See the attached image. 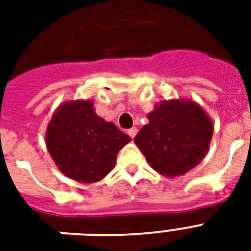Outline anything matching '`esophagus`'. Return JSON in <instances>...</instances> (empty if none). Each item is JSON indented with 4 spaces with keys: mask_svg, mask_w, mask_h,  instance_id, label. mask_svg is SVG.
Segmentation results:
<instances>
[{
    "mask_svg": "<svg viewBox=\"0 0 251 251\" xmlns=\"http://www.w3.org/2000/svg\"><path fill=\"white\" fill-rule=\"evenodd\" d=\"M137 127H131V129H129L127 130V134H129L130 135V138H131V139H133L134 137H135V135H137Z\"/></svg>",
    "mask_w": 251,
    "mask_h": 251,
    "instance_id": "1",
    "label": "esophagus"
}]
</instances>
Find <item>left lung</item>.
Returning <instances> with one entry per match:
<instances>
[{"mask_svg":"<svg viewBox=\"0 0 251 251\" xmlns=\"http://www.w3.org/2000/svg\"><path fill=\"white\" fill-rule=\"evenodd\" d=\"M134 138L150 165L167 177L185 175L206 155L214 125L191 100H164Z\"/></svg>","mask_w":251,"mask_h":251,"instance_id":"1","label":"left lung"}]
</instances>
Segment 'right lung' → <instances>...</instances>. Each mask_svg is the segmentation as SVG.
Masks as SVG:
<instances>
[{"label":"right lung","instance_id":"obj_1","mask_svg":"<svg viewBox=\"0 0 251 251\" xmlns=\"http://www.w3.org/2000/svg\"><path fill=\"white\" fill-rule=\"evenodd\" d=\"M45 139L58 169L83 183L104 178L116 165L118 151L130 142L129 135L95 113L91 100H73L58 106Z\"/></svg>","mask_w":251,"mask_h":251}]
</instances>
